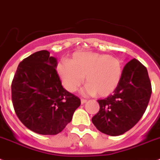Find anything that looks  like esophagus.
I'll return each mask as SVG.
<instances>
[{"label":"esophagus","mask_w":160,"mask_h":160,"mask_svg":"<svg viewBox=\"0 0 160 160\" xmlns=\"http://www.w3.org/2000/svg\"><path fill=\"white\" fill-rule=\"evenodd\" d=\"M86 102H87V100H84V99H81V103H82V104H83V103H85Z\"/></svg>","instance_id":"1"}]
</instances>
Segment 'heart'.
Here are the masks:
<instances>
[{"mask_svg": "<svg viewBox=\"0 0 160 160\" xmlns=\"http://www.w3.org/2000/svg\"><path fill=\"white\" fill-rule=\"evenodd\" d=\"M57 73L63 86L74 92L84 80L87 83L82 92L104 97L114 92L123 75L121 61L108 54L86 52L73 54L69 61L63 60L57 65Z\"/></svg>", "mask_w": 160, "mask_h": 160, "instance_id": "obj_1", "label": "heart"}]
</instances>
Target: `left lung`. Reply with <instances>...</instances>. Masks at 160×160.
<instances>
[{
  "instance_id": "obj_1",
  "label": "left lung",
  "mask_w": 160,
  "mask_h": 160,
  "mask_svg": "<svg viewBox=\"0 0 160 160\" xmlns=\"http://www.w3.org/2000/svg\"><path fill=\"white\" fill-rule=\"evenodd\" d=\"M152 95V83L146 67L136 59L127 63L114 94L98 100L100 111L92 119L98 130L112 136L132 128L146 111Z\"/></svg>"
}]
</instances>
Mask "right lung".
Wrapping results in <instances>:
<instances>
[{"instance_id":"add662e5","label":"right lung","mask_w":160,"mask_h":160,"mask_svg":"<svg viewBox=\"0 0 160 160\" xmlns=\"http://www.w3.org/2000/svg\"><path fill=\"white\" fill-rule=\"evenodd\" d=\"M57 60L47 50L24 59L12 82V101L17 117L29 130L57 135L72 119L80 105L77 96L63 88Z\"/></svg>"}]
</instances>
